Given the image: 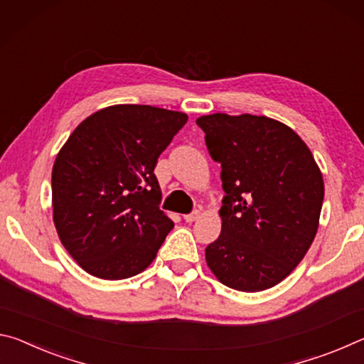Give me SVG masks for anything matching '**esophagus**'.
I'll use <instances>...</instances> for the list:
<instances>
[{
    "instance_id": "esophagus-1",
    "label": "esophagus",
    "mask_w": 364,
    "mask_h": 364,
    "mask_svg": "<svg viewBox=\"0 0 364 364\" xmlns=\"http://www.w3.org/2000/svg\"><path fill=\"white\" fill-rule=\"evenodd\" d=\"M198 218H200V211L198 210H195V211H192L190 214H186V216H183V219H186L187 223H193Z\"/></svg>"
}]
</instances>
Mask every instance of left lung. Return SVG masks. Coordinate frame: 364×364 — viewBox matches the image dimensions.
<instances>
[{
  "label": "left lung",
  "mask_w": 364,
  "mask_h": 364,
  "mask_svg": "<svg viewBox=\"0 0 364 364\" xmlns=\"http://www.w3.org/2000/svg\"><path fill=\"white\" fill-rule=\"evenodd\" d=\"M211 158L221 163V235L206 263L224 285L259 291L299 266L318 232L323 174L294 130L266 116H201Z\"/></svg>",
  "instance_id": "1"
}]
</instances>
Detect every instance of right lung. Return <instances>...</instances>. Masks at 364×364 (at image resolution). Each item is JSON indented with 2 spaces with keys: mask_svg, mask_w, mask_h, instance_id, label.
<instances>
[{
  "mask_svg": "<svg viewBox=\"0 0 364 364\" xmlns=\"http://www.w3.org/2000/svg\"><path fill=\"white\" fill-rule=\"evenodd\" d=\"M187 114L116 105L80 122L51 174L53 221L82 269L106 281L146 269L174 223L159 210V154Z\"/></svg>",
  "mask_w": 364,
  "mask_h": 364,
  "instance_id": "right-lung-1",
  "label": "right lung"
}]
</instances>
